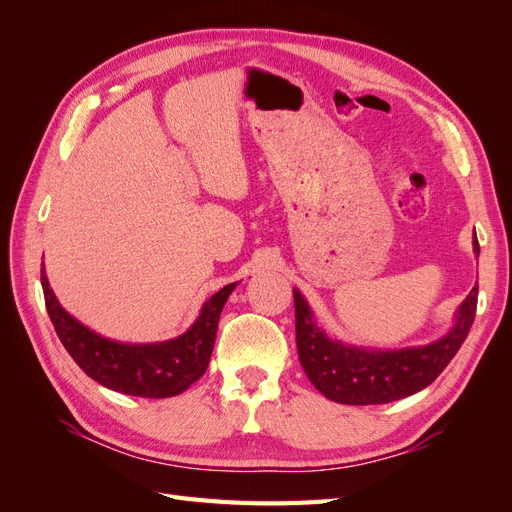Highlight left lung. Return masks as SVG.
<instances>
[{
	"label": "left lung",
	"instance_id": "8db88e82",
	"mask_svg": "<svg viewBox=\"0 0 512 512\" xmlns=\"http://www.w3.org/2000/svg\"><path fill=\"white\" fill-rule=\"evenodd\" d=\"M478 256V247L474 243ZM297 350L305 374L316 389L335 404L374 406L423 391L451 363L466 342L476 316L478 286L470 290L455 312L451 331L425 346L395 350L363 348L329 337L303 294L294 288Z\"/></svg>",
	"mask_w": 512,
	"mask_h": 512
}]
</instances>
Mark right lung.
<instances>
[{
    "instance_id": "1",
    "label": "right lung",
    "mask_w": 512,
    "mask_h": 512,
    "mask_svg": "<svg viewBox=\"0 0 512 512\" xmlns=\"http://www.w3.org/2000/svg\"><path fill=\"white\" fill-rule=\"evenodd\" d=\"M42 290L46 312L61 344L85 374L106 389L134 395V397H175L205 374L222 309L230 292L239 282L228 284L209 297L200 307L192 327L179 337L153 344H123L87 329L83 322L68 314L57 301L55 292L44 273L42 262Z\"/></svg>"
}]
</instances>
